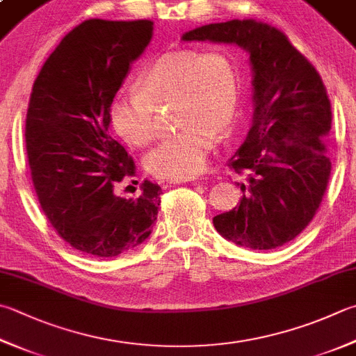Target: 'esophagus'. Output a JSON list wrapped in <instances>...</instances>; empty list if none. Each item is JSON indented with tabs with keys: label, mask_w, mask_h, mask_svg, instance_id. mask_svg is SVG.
<instances>
[{
	"label": "esophagus",
	"mask_w": 356,
	"mask_h": 356,
	"mask_svg": "<svg viewBox=\"0 0 356 356\" xmlns=\"http://www.w3.org/2000/svg\"><path fill=\"white\" fill-rule=\"evenodd\" d=\"M197 177H181V178H170V184H181V183H192V181H197Z\"/></svg>",
	"instance_id": "esophagus-1"
}]
</instances>
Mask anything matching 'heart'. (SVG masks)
Instances as JSON below:
<instances>
[{"instance_id": "obj_1", "label": "heart", "mask_w": 356, "mask_h": 356, "mask_svg": "<svg viewBox=\"0 0 356 356\" xmlns=\"http://www.w3.org/2000/svg\"><path fill=\"white\" fill-rule=\"evenodd\" d=\"M138 85L111 100L113 130L130 145H149L158 135L155 106L175 102L179 130L147 155L145 167L159 178L201 170L217 131L229 129L237 115L240 79L232 57L223 49L167 52L140 71Z\"/></svg>"}]
</instances>
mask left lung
<instances>
[{
    "label": "left lung",
    "mask_w": 356,
    "mask_h": 356,
    "mask_svg": "<svg viewBox=\"0 0 356 356\" xmlns=\"http://www.w3.org/2000/svg\"><path fill=\"white\" fill-rule=\"evenodd\" d=\"M184 42L238 44L250 54L252 125L227 165L241 175L243 197L213 217L216 229L250 250H274L302 232L330 178L325 136L332 106L319 72L282 31L256 19H231L186 32Z\"/></svg>",
    "instance_id": "8db88e82"
}]
</instances>
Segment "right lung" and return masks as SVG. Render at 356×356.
I'll return each instance as SVG.
<instances>
[{"instance_id": "obj_1", "label": "right lung", "mask_w": 356, "mask_h": 356, "mask_svg": "<svg viewBox=\"0 0 356 356\" xmlns=\"http://www.w3.org/2000/svg\"><path fill=\"white\" fill-rule=\"evenodd\" d=\"M153 22L91 18L66 33L33 82L26 152L42 211L65 241L92 257H116L152 234L161 187L138 198L116 186L135 161L110 135V105L130 65L150 43Z\"/></svg>"}]
</instances>
